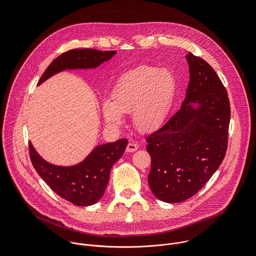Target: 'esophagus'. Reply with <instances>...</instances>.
<instances>
[{
  "instance_id": "34e87169",
  "label": "esophagus",
  "mask_w": 256,
  "mask_h": 256,
  "mask_svg": "<svg viewBox=\"0 0 256 256\" xmlns=\"http://www.w3.org/2000/svg\"><path fill=\"white\" fill-rule=\"evenodd\" d=\"M136 150H138V144H136V142H128V147H126V152L132 153V152H134V151H136Z\"/></svg>"
}]
</instances>
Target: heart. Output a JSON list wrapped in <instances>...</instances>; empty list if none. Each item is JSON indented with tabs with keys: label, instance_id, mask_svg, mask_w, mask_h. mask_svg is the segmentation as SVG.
Instances as JSON below:
<instances>
[{
	"label": "heart",
	"instance_id": "heart-1",
	"mask_svg": "<svg viewBox=\"0 0 256 256\" xmlns=\"http://www.w3.org/2000/svg\"><path fill=\"white\" fill-rule=\"evenodd\" d=\"M177 79L169 68L140 66L118 80L112 99L102 101L105 122L120 126L124 114L132 116L136 130L150 132L159 128L168 118L177 93Z\"/></svg>",
	"mask_w": 256,
	"mask_h": 256
}]
</instances>
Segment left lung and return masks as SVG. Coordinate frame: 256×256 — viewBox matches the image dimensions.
Returning a JSON list of instances; mask_svg holds the SVG:
<instances>
[{
	"instance_id": "obj_1",
	"label": "left lung",
	"mask_w": 256,
	"mask_h": 256,
	"mask_svg": "<svg viewBox=\"0 0 256 256\" xmlns=\"http://www.w3.org/2000/svg\"><path fill=\"white\" fill-rule=\"evenodd\" d=\"M190 82L179 110L146 138L151 155L148 182L165 202L194 196L221 165L228 142L230 102L214 68L186 52Z\"/></svg>"
}]
</instances>
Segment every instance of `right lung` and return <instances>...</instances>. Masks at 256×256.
Here are the masks:
<instances>
[{"label":"right lung","instance_id":"right-lung-1","mask_svg":"<svg viewBox=\"0 0 256 256\" xmlns=\"http://www.w3.org/2000/svg\"><path fill=\"white\" fill-rule=\"evenodd\" d=\"M116 54V50L102 52L92 48L68 50L48 66L38 86L66 70H94ZM126 146V138L98 144L83 161L72 166L48 162L35 150L31 142L29 152L34 169L58 196L78 206H86L96 204L103 196L110 170L124 155Z\"/></svg>","mask_w":256,"mask_h":256}]
</instances>
